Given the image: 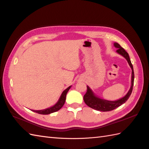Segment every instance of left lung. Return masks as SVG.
Wrapping results in <instances>:
<instances>
[{
    "label": "left lung",
    "instance_id": "obj_1",
    "mask_svg": "<svg viewBox=\"0 0 149 149\" xmlns=\"http://www.w3.org/2000/svg\"><path fill=\"white\" fill-rule=\"evenodd\" d=\"M114 47L117 48L116 52L120 54V55L123 56L127 60L129 66L132 69V75H131V86H130L129 91L127 92L126 95L123 96L119 100H114V101H111V100H107L105 99H102L97 96L91 88L87 86V93L86 95L84 96V100L86 104L89 106L91 108L95 109L96 111H100L102 112L110 111H113L114 109H116L117 107H120V105L125 103L127 100L129 99L130 95H131L133 85H134V69H133V66L132 65L131 61H130L129 54L127 53L123 47L120 46L119 44L114 42Z\"/></svg>",
    "mask_w": 149,
    "mask_h": 149
}]
</instances>
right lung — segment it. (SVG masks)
I'll use <instances>...</instances> for the list:
<instances>
[{"label": "right lung", "instance_id": "add662e5", "mask_svg": "<svg viewBox=\"0 0 149 149\" xmlns=\"http://www.w3.org/2000/svg\"><path fill=\"white\" fill-rule=\"evenodd\" d=\"M71 87V86H69V87L67 88L66 89H65L62 92L61 96H60L59 100H58V102L54 104L53 106L49 108H47L45 109H43V110H31L32 111L35 112V113H36L38 114H49L51 113H54V112H56L58 110H60L61 109L63 105H64L65 102V99H66V95L68 92L69 91V90L70 89V88Z\"/></svg>", "mask_w": 149, "mask_h": 149}]
</instances>
